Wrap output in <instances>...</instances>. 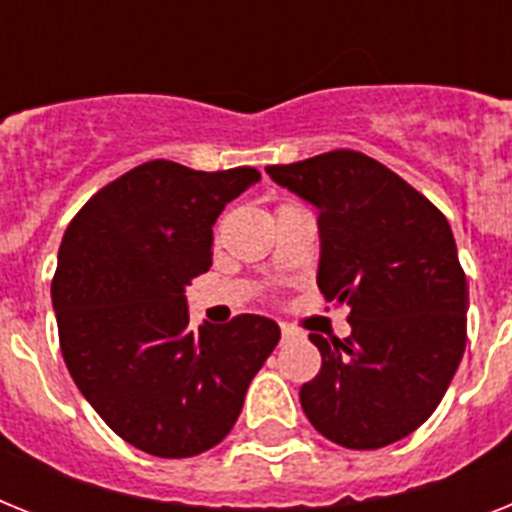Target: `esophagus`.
Here are the masks:
<instances>
[{"label": "esophagus", "mask_w": 512, "mask_h": 512, "mask_svg": "<svg viewBox=\"0 0 512 512\" xmlns=\"http://www.w3.org/2000/svg\"><path fill=\"white\" fill-rule=\"evenodd\" d=\"M280 332H282V340H290V337L298 335V329L290 327V324H280Z\"/></svg>", "instance_id": "esophagus-1"}]
</instances>
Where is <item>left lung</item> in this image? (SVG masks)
<instances>
[{
    "instance_id": "left-lung-1",
    "label": "left lung",
    "mask_w": 512,
    "mask_h": 512,
    "mask_svg": "<svg viewBox=\"0 0 512 512\" xmlns=\"http://www.w3.org/2000/svg\"><path fill=\"white\" fill-rule=\"evenodd\" d=\"M319 209L327 301L348 303L350 335L311 332L322 369L301 387L319 434L377 450L432 416L466 350L468 285L445 214L361 151L266 167Z\"/></svg>"
}]
</instances>
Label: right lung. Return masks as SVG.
<instances>
[{"label":"right lung","instance_id":"obj_1","mask_svg":"<svg viewBox=\"0 0 512 512\" xmlns=\"http://www.w3.org/2000/svg\"><path fill=\"white\" fill-rule=\"evenodd\" d=\"M261 175L154 159L88 198L52 280L59 348L114 434L156 458L206 453L230 434L280 327L256 314L190 329L185 287L211 266L214 222Z\"/></svg>","mask_w":512,"mask_h":512}]
</instances>
